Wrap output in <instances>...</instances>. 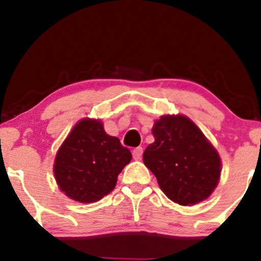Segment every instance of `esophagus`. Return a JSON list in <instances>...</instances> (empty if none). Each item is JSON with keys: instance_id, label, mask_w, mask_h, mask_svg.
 <instances>
[{"instance_id": "esophagus-1", "label": "esophagus", "mask_w": 261, "mask_h": 261, "mask_svg": "<svg viewBox=\"0 0 261 261\" xmlns=\"http://www.w3.org/2000/svg\"><path fill=\"white\" fill-rule=\"evenodd\" d=\"M133 156L135 160H140L143 156V147H135L133 150Z\"/></svg>"}]
</instances>
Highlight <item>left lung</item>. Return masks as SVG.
I'll use <instances>...</instances> for the list:
<instances>
[{"instance_id":"1","label":"left lung","mask_w":261,"mask_h":261,"mask_svg":"<svg viewBox=\"0 0 261 261\" xmlns=\"http://www.w3.org/2000/svg\"><path fill=\"white\" fill-rule=\"evenodd\" d=\"M155 141L144 151V164L165 196L181 206L204 201L217 187L221 159L188 117L162 116L152 127Z\"/></svg>"}]
</instances>
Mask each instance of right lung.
Returning a JSON list of instances; mask_svg holds the SVG:
<instances>
[{"instance_id":"1","label":"right lung","mask_w":261,"mask_h":261,"mask_svg":"<svg viewBox=\"0 0 261 261\" xmlns=\"http://www.w3.org/2000/svg\"><path fill=\"white\" fill-rule=\"evenodd\" d=\"M131 158L117 138L105 133L101 121L83 118L58 150L55 179L67 197L92 203L114 191L117 175Z\"/></svg>"}]
</instances>
